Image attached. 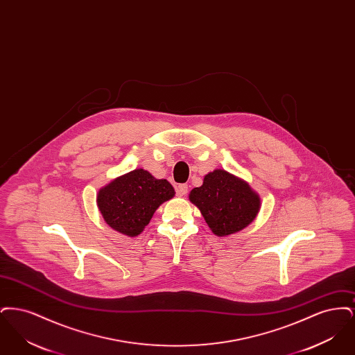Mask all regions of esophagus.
<instances>
[{
	"mask_svg": "<svg viewBox=\"0 0 355 355\" xmlns=\"http://www.w3.org/2000/svg\"><path fill=\"white\" fill-rule=\"evenodd\" d=\"M175 191H177V194L178 196H185L186 193H187V185L186 184H181V185L177 186L175 187Z\"/></svg>",
	"mask_w": 355,
	"mask_h": 355,
	"instance_id": "1",
	"label": "esophagus"
}]
</instances>
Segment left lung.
Masks as SVG:
<instances>
[{"label": "left lung", "mask_w": 355, "mask_h": 355, "mask_svg": "<svg viewBox=\"0 0 355 355\" xmlns=\"http://www.w3.org/2000/svg\"><path fill=\"white\" fill-rule=\"evenodd\" d=\"M217 236H229L253 222L261 201L246 182L225 170H214L189 196Z\"/></svg>", "instance_id": "8db88e82"}]
</instances>
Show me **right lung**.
Wrapping results in <instances>:
<instances>
[{"label": "right lung", "instance_id": "obj_1", "mask_svg": "<svg viewBox=\"0 0 355 355\" xmlns=\"http://www.w3.org/2000/svg\"><path fill=\"white\" fill-rule=\"evenodd\" d=\"M174 196L166 180H155L149 171L133 170L102 187L97 197L105 222L126 236H138L152 220L157 207Z\"/></svg>", "mask_w": 355, "mask_h": 355}]
</instances>
